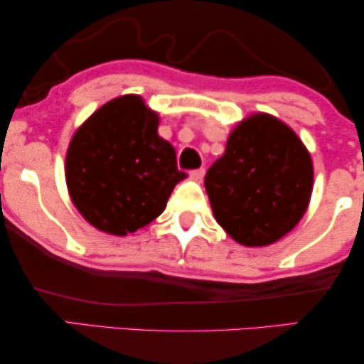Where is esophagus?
I'll list each match as a JSON object with an SVG mask.
<instances>
[{"label":"esophagus","mask_w":364,"mask_h":364,"mask_svg":"<svg viewBox=\"0 0 364 364\" xmlns=\"http://www.w3.org/2000/svg\"><path fill=\"white\" fill-rule=\"evenodd\" d=\"M203 176H205V168H196V171L191 172V177L193 181H202Z\"/></svg>","instance_id":"34e87169"}]
</instances>
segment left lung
Returning <instances> with one entry per match:
<instances>
[{"label":"left lung","instance_id":"8db88e82","mask_svg":"<svg viewBox=\"0 0 364 364\" xmlns=\"http://www.w3.org/2000/svg\"><path fill=\"white\" fill-rule=\"evenodd\" d=\"M203 183L218 225L242 245L263 247L305 215L313 164L287 124L260 112L233 129Z\"/></svg>","mask_w":364,"mask_h":364}]
</instances>
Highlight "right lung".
<instances>
[{
    "mask_svg": "<svg viewBox=\"0 0 364 364\" xmlns=\"http://www.w3.org/2000/svg\"><path fill=\"white\" fill-rule=\"evenodd\" d=\"M159 114L136 94L97 109L69 144L66 183L79 213L99 230L127 235L157 218L187 177L157 134Z\"/></svg>",
    "mask_w": 364,
    "mask_h": 364,
    "instance_id": "1",
    "label": "right lung"
}]
</instances>
